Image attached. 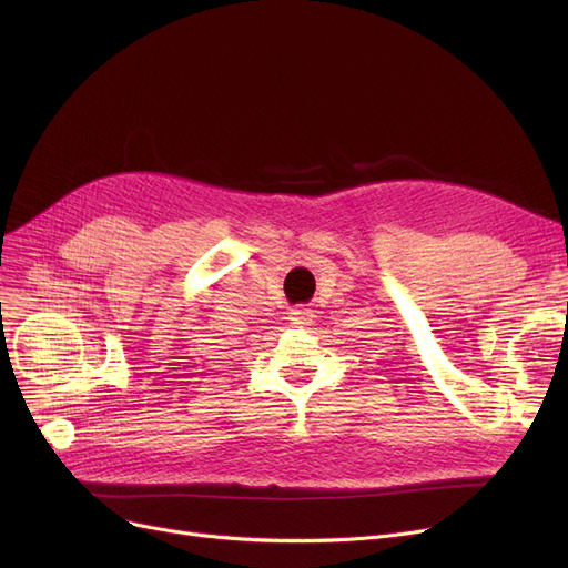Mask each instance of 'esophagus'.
<instances>
[{
	"mask_svg": "<svg viewBox=\"0 0 568 568\" xmlns=\"http://www.w3.org/2000/svg\"><path fill=\"white\" fill-rule=\"evenodd\" d=\"M311 308H304V306H296V308H292L290 311V320L294 322V324H302V326H306V324H311Z\"/></svg>",
	"mask_w": 568,
	"mask_h": 568,
	"instance_id": "obj_1",
	"label": "esophagus"
}]
</instances>
